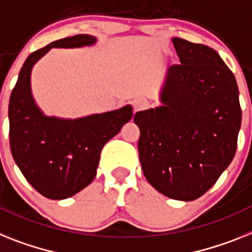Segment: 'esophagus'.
<instances>
[{
	"instance_id": "esophagus-1",
	"label": "esophagus",
	"mask_w": 252,
	"mask_h": 252,
	"mask_svg": "<svg viewBox=\"0 0 252 252\" xmlns=\"http://www.w3.org/2000/svg\"><path fill=\"white\" fill-rule=\"evenodd\" d=\"M147 106H149V101L146 100V98H142V97H139V98H136V100L133 101V110H134V113L139 111V110L146 109Z\"/></svg>"
}]
</instances>
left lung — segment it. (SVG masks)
<instances>
[{
	"label": "left lung",
	"mask_w": 252,
	"mask_h": 252,
	"mask_svg": "<svg viewBox=\"0 0 252 252\" xmlns=\"http://www.w3.org/2000/svg\"><path fill=\"white\" fill-rule=\"evenodd\" d=\"M172 42L181 64L169 67L161 106L133 120L146 179L166 197L192 201L233 160L242 111L236 78L217 51L182 38Z\"/></svg>",
	"instance_id": "left-lung-1"
}]
</instances>
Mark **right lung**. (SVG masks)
<instances>
[{"mask_svg":"<svg viewBox=\"0 0 252 252\" xmlns=\"http://www.w3.org/2000/svg\"><path fill=\"white\" fill-rule=\"evenodd\" d=\"M97 38L78 34L47 44L28 56L10 96V149L25 179L44 197H71L94 181L105 143L133 116L130 105L102 114L63 119L44 115L32 94L33 66L51 48L94 46Z\"/></svg>","mask_w":252,"mask_h":252,"instance_id":"right-lung-1","label":"right lung"}]
</instances>
